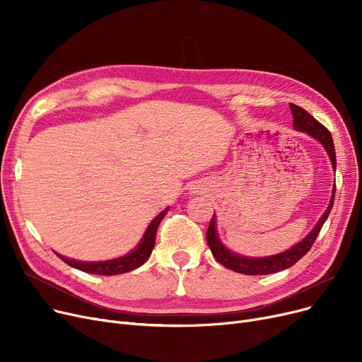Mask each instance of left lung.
Returning <instances> with one entry per match:
<instances>
[{
  "label": "left lung",
  "instance_id": "8db88e82",
  "mask_svg": "<svg viewBox=\"0 0 362 362\" xmlns=\"http://www.w3.org/2000/svg\"><path fill=\"white\" fill-rule=\"evenodd\" d=\"M291 110L293 114V126L298 130L307 132L310 135L315 139H318L325 148L329 152V157L332 160V164L336 170V151H334V144H333V138L330 135V132L327 127L322 126L318 120H315L308 111L303 110L299 105L291 104ZM336 189V187H334ZM334 202V192L332 195V201L327 206L326 213L321 216L320 221L317 223V226L313 229V232L303 239L302 242H299L298 245H295L293 248L288 250L286 252H281L279 255H273V257H265V258H245L240 255H235L230 251H227L224 246L221 245L220 239L217 238L216 233V220L214 216L210 221V226H208L206 230V243L210 246V250L214 255V258L224 265L226 269L233 270L236 273H242V274H250V276H261V274H272V273H277L281 270H286L295 262H298L303 255H305L311 246L314 245L322 224L327 220L332 206Z\"/></svg>",
  "mask_w": 362,
  "mask_h": 362
}]
</instances>
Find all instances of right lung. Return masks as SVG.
<instances>
[{"mask_svg": "<svg viewBox=\"0 0 362 362\" xmlns=\"http://www.w3.org/2000/svg\"><path fill=\"white\" fill-rule=\"evenodd\" d=\"M168 210H164L163 213H160L154 220L151 221V224L148 226V229L144 235V239L141 240V243L138 245V248L130 252L126 257L117 258V259H111V261H103V262H82V261H74V259H69L64 258L62 255H59L66 264H69L70 267L78 269L81 272L85 273H90V274H101V276H114V274H122V273H127L135 270L149 258L152 250H154L156 245V235H157V229L160 221L164 218V216L167 214Z\"/></svg>", "mask_w": 362, "mask_h": 362, "instance_id": "right-lung-1", "label": "right lung"}]
</instances>
